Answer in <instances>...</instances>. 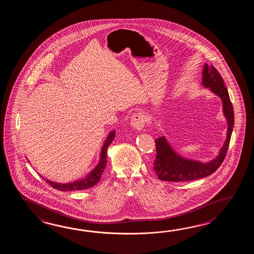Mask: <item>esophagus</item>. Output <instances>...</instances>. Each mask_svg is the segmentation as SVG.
I'll return each mask as SVG.
<instances>
[{
	"mask_svg": "<svg viewBox=\"0 0 254 254\" xmlns=\"http://www.w3.org/2000/svg\"><path fill=\"white\" fill-rule=\"evenodd\" d=\"M146 123L145 115L140 113L134 114L130 118V125L131 127L137 130H140L144 127Z\"/></svg>",
	"mask_w": 254,
	"mask_h": 254,
	"instance_id": "obj_1",
	"label": "esophagus"
}]
</instances>
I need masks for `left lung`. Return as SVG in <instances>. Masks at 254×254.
Listing matches in <instances>:
<instances>
[{"mask_svg":"<svg viewBox=\"0 0 254 254\" xmlns=\"http://www.w3.org/2000/svg\"><path fill=\"white\" fill-rule=\"evenodd\" d=\"M201 82L203 86L209 88L211 92L221 99L222 111L228 124L225 142L215 159L203 163L180 156L169 144L164 136L158 138L155 140L157 153L153 169L161 181L178 183L204 178L214 173L225 159L234 125V113L232 102L222 77L214 66L207 64H204Z\"/></svg>","mask_w":254,"mask_h":254,"instance_id":"left-lung-1","label":"left lung"}]
</instances>
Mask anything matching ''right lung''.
<instances>
[{
    "mask_svg": "<svg viewBox=\"0 0 254 254\" xmlns=\"http://www.w3.org/2000/svg\"><path fill=\"white\" fill-rule=\"evenodd\" d=\"M114 137H115V130H112L103 143L101 154H100V162L98 163L97 166L94 168L91 173L87 174L85 178L80 179V180H77V181H74L72 183H68V184H59V183L52 182L48 179L47 180L45 179V182L54 189L59 190L62 191L81 190H85L93 187L101 180L103 171L106 167L107 149H108L109 145L112 143V141L114 140Z\"/></svg>",
    "mask_w": 254,
    "mask_h": 254,
    "instance_id": "add662e5",
    "label": "right lung"
}]
</instances>
